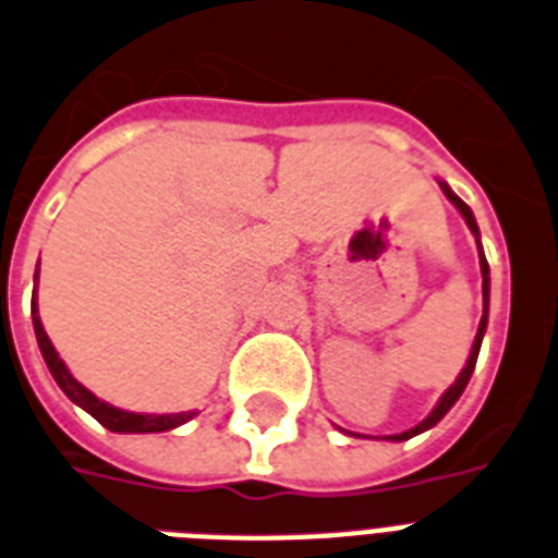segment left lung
Returning a JSON list of instances; mask_svg holds the SVG:
<instances>
[{"label": "left lung", "mask_w": 558, "mask_h": 558, "mask_svg": "<svg viewBox=\"0 0 558 558\" xmlns=\"http://www.w3.org/2000/svg\"><path fill=\"white\" fill-rule=\"evenodd\" d=\"M441 189H444V194H447V201H450L452 206L459 208V211H461V217H464V220H468L470 232H473V234H475V240H478V226H475V217H473V211H470V206H468V203L461 201V197H456V192H452V189H450V185H447V183H441ZM478 264H482L484 315H482V324H478V332H475V341H473V350H470L468 366H464V369H461V373H459V378H456V384H452V387L447 389V392H444V396H441V401H438V404H436V410L429 412L427 418L421 421V424H415V427H412V429H407V433H398V436H389V441H407V438L418 436V433H424V429L436 427L438 421H441L444 415H447V412H450V407L456 404V401H459V398H461V392H464V387H468L470 375H473V369H475V361H478V350H482V338H484V329H487V301H490V266H487V260H484L482 243H478Z\"/></svg>", "instance_id": "left-lung-1"}]
</instances>
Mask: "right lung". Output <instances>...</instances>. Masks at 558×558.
<instances>
[{"instance_id": "obj_1", "label": "right lung", "mask_w": 558, "mask_h": 558, "mask_svg": "<svg viewBox=\"0 0 558 558\" xmlns=\"http://www.w3.org/2000/svg\"><path fill=\"white\" fill-rule=\"evenodd\" d=\"M31 315H34L36 343H39V350H43L45 364H48V369H51L53 381L59 384V389H62V392H65L76 407H83L85 412H90V415H94V418H97L106 429H111V433H166V429H174L180 427V424H185L189 418H194V412H174V415H140V412L117 410V407L99 401L94 392H88L83 384L76 381L74 375L68 373V366L62 364V357L57 355L51 338L45 335L43 320H39V315H36V301Z\"/></svg>"}]
</instances>
